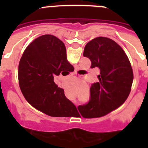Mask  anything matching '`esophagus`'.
Returning a JSON list of instances; mask_svg holds the SVG:
<instances>
[{
    "mask_svg": "<svg viewBox=\"0 0 148 148\" xmlns=\"http://www.w3.org/2000/svg\"><path fill=\"white\" fill-rule=\"evenodd\" d=\"M74 104H75L76 106H77L79 104V102L77 100H74Z\"/></svg>",
    "mask_w": 148,
    "mask_h": 148,
    "instance_id": "obj_1",
    "label": "esophagus"
}]
</instances>
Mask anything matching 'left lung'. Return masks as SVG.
I'll return each mask as SVG.
<instances>
[{"mask_svg":"<svg viewBox=\"0 0 148 148\" xmlns=\"http://www.w3.org/2000/svg\"><path fill=\"white\" fill-rule=\"evenodd\" d=\"M83 55L90 59L91 68L98 67L100 72L99 82L90 87L89 102L78 110L85 118L102 117L122 105L129 96L133 81L132 66L123 49L106 37L88 42Z\"/></svg>","mask_w":148,"mask_h":148,"instance_id":"1","label":"left lung"}]
</instances>
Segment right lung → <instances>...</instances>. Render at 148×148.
<instances>
[{
	"mask_svg": "<svg viewBox=\"0 0 148 148\" xmlns=\"http://www.w3.org/2000/svg\"><path fill=\"white\" fill-rule=\"evenodd\" d=\"M72 66L67 60L64 44L53 35L38 37L27 46L19 62L21 90L30 104L51 117H69L76 106L53 82Z\"/></svg>",
	"mask_w": 148,
	"mask_h": 148,
	"instance_id": "1",
	"label": "right lung"
}]
</instances>
